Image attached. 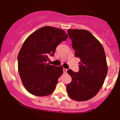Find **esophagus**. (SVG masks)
Segmentation results:
<instances>
[{
    "instance_id": "obj_1",
    "label": "esophagus",
    "mask_w": 120,
    "mask_h": 120,
    "mask_svg": "<svg viewBox=\"0 0 120 120\" xmlns=\"http://www.w3.org/2000/svg\"><path fill=\"white\" fill-rule=\"evenodd\" d=\"M63 71H64V72H67V70L66 68H63Z\"/></svg>"
}]
</instances>
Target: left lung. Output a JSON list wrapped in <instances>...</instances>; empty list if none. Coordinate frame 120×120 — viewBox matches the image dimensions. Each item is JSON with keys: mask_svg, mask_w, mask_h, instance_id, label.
<instances>
[{"mask_svg": "<svg viewBox=\"0 0 120 120\" xmlns=\"http://www.w3.org/2000/svg\"><path fill=\"white\" fill-rule=\"evenodd\" d=\"M75 56L79 58V72L71 69L67 73L72 81L67 85L68 95L73 100L86 101L94 98L102 86L108 67L102 45L89 31L68 29Z\"/></svg>", "mask_w": 120, "mask_h": 120, "instance_id": "8db88e82", "label": "left lung"}]
</instances>
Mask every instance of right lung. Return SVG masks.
Wrapping results in <instances>:
<instances>
[{
    "label": "right lung",
    "instance_id": "obj_1",
    "mask_svg": "<svg viewBox=\"0 0 120 120\" xmlns=\"http://www.w3.org/2000/svg\"><path fill=\"white\" fill-rule=\"evenodd\" d=\"M64 30L50 26L38 29L25 39L18 55V70L24 86L38 96L50 95L55 89L63 67L47 63L57 46L68 38Z\"/></svg>",
    "mask_w": 120,
    "mask_h": 120
}]
</instances>
